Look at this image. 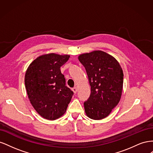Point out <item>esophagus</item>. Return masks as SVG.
<instances>
[{
	"mask_svg": "<svg viewBox=\"0 0 153 153\" xmlns=\"http://www.w3.org/2000/svg\"><path fill=\"white\" fill-rule=\"evenodd\" d=\"M72 91H73V92L74 93H76V92H77V88H76V87H73V89H72Z\"/></svg>",
	"mask_w": 153,
	"mask_h": 153,
	"instance_id": "1",
	"label": "esophagus"
}]
</instances>
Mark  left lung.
Here are the masks:
<instances>
[{"mask_svg": "<svg viewBox=\"0 0 153 153\" xmlns=\"http://www.w3.org/2000/svg\"><path fill=\"white\" fill-rule=\"evenodd\" d=\"M78 60L85 68L91 95L84 102L88 117H106L119 103L123 86V71L113 56L101 50L80 55Z\"/></svg>", "mask_w": 153, "mask_h": 153, "instance_id": "8db88e82", "label": "left lung"}]
</instances>
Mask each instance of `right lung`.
Wrapping results in <instances>:
<instances>
[{"mask_svg": "<svg viewBox=\"0 0 153 153\" xmlns=\"http://www.w3.org/2000/svg\"><path fill=\"white\" fill-rule=\"evenodd\" d=\"M69 55L54 53L40 55L32 61L25 75L27 95L35 110L44 119L53 121L66 112L73 92L66 86L61 67Z\"/></svg>", "mask_w": 153, "mask_h": 153, "instance_id": "obj_1", "label": "right lung"}]
</instances>
